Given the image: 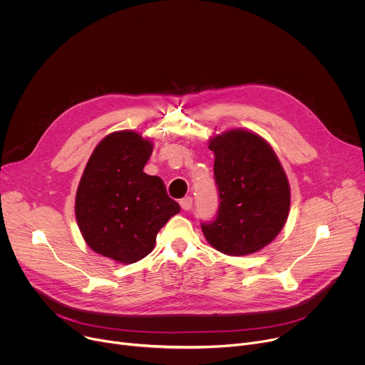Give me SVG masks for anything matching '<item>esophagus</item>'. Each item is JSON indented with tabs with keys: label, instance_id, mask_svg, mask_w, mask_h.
Masks as SVG:
<instances>
[{
	"label": "esophagus",
	"instance_id": "34e87169",
	"mask_svg": "<svg viewBox=\"0 0 365 365\" xmlns=\"http://www.w3.org/2000/svg\"><path fill=\"white\" fill-rule=\"evenodd\" d=\"M180 206L182 210H190L192 207V199L191 197H184L180 200Z\"/></svg>",
	"mask_w": 365,
	"mask_h": 365
}]
</instances>
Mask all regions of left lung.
Listing matches in <instances>:
<instances>
[{"label": "left lung", "instance_id": "1", "mask_svg": "<svg viewBox=\"0 0 365 365\" xmlns=\"http://www.w3.org/2000/svg\"><path fill=\"white\" fill-rule=\"evenodd\" d=\"M209 149L215 153L219 209L212 222H202V231L223 255H253L276 238L288 219L287 174L256 133L230 130L212 137Z\"/></svg>", "mask_w": 365, "mask_h": 365}]
</instances>
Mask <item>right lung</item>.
I'll list each match as a JSON object with an SVG mask.
<instances>
[{"label":"right lung","mask_w":365,"mask_h":365,"mask_svg":"<svg viewBox=\"0 0 365 365\" xmlns=\"http://www.w3.org/2000/svg\"><path fill=\"white\" fill-rule=\"evenodd\" d=\"M153 150L134 131H115L95 148L76 192V219L88 245L130 264L146 257L159 230L181 209L143 168Z\"/></svg>","instance_id":"right-lung-1"}]
</instances>
